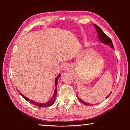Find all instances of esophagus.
<instances>
[{
	"label": "esophagus",
	"instance_id": "obj_1",
	"mask_svg": "<svg viewBox=\"0 0 130 130\" xmlns=\"http://www.w3.org/2000/svg\"><path fill=\"white\" fill-rule=\"evenodd\" d=\"M61 70H67L68 68V65L67 64V63H62V65H61Z\"/></svg>",
	"mask_w": 130,
	"mask_h": 130
}]
</instances>
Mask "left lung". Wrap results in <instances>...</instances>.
I'll list each match as a JSON object with an SVG mask.
<instances>
[{
    "instance_id": "left-lung-1",
    "label": "left lung",
    "mask_w": 130,
    "mask_h": 130,
    "mask_svg": "<svg viewBox=\"0 0 130 130\" xmlns=\"http://www.w3.org/2000/svg\"><path fill=\"white\" fill-rule=\"evenodd\" d=\"M94 27H95V29L96 30L97 32H98L99 39V40L101 42L104 43V44H105V45H109L110 47H112L113 49V45L112 42V40L111 39V38H110L108 36H107V35L101 29V28L99 27L98 26H97L96 25H95V24H94ZM110 94H111V93L109 94L106 97V98H107L110 95ZM77 98L78 99L79 101H80V102H81L82 103H83V104H84L85 105H90L89 103H87L86 102H84V101L81 100V99L79 98V97H78V96H77ZM91 105H93V104H92Z\"/></svg>"
}]
</instances>
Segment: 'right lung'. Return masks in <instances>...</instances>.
Wrapping results in <instances>:
<instances>
[{
  "label": "right lung",
  "instance_id": "obj_1",
  "mask_svg": "<svg viewBox=\"0 0 130 130\" xmlns=\"http://www.w3.org/2000/svg\"><path fill=\"white\" fill-rule=\"evenodd\" d=\"M60 76H61L60 74H59L58 76H57V77L56 78V79H55V88H56V89H55L54 91L53 96L52 97L51 99H50L49 101H48L47 103H38V102H35V101L30 100V99H28L27 98H26V97H25V96L23 95V94H22L20 92H19V91L18 92H19V93L21 94V96H22L26 100H27V102H29L30 103H31V104H32L33 105H36V106H38V107H50V106H51V105L53 104L54 103H55V102H56L57 93V84H58V82H57V81H58V78L60 77Z\"/></svg>",
  "mask_w": 130,
  "mask_h": 130
}]
</instances>
